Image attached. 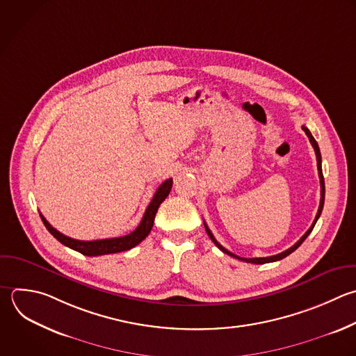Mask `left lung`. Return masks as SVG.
<instances>
[{"label": "left lung", "instance_id": "obj_1", "mask_svg": "<svg viewBox=\"0 0 356 356\" xmlns=\"http://www.w3.org/2000/svg\"><path fill=\"white\" fill-rule=\"evenodd\" d=\"M302 129L305 131V134L307 135V138H309V140H310V143H312V146H313V149H314V153H316V159H317V170H318V178H320V188H321V191H320V195H321V197H320V206H318V210H317V214H316V218H314V221H313V224L310 225V228L303 234V236L293 245V246H291L289 249H286V250H284V252H281V253H278V254H274V256H267V257H252V259H246V257H239V256H236V254H234V253H231L229 250H227L225 248H222L217 241H216V238L213 236V234H211V231L209 229V227L206 225V222H204V228H206V232H207V235L210 236V239L214 242V245L220 249V250H222L224 253H227V254H229V256H232V257H235V259H238V260H242V261H246V263H254V264H264V263H271V261H277V260H281V259H284V257H286L288 254H291L293 250H296L300 245H302V242L307 238V235L312 232V229H313V227H314V224H316V221L318 220V217H320V214H321V210H323V206H324V178H323V171H321V154H320V149H318V145H317V142L314 140V138L312 136V134H310V131L303 125L302 127Z\"/></svg>", "mask_w": 356, "mask_h": 356}]
</instances>
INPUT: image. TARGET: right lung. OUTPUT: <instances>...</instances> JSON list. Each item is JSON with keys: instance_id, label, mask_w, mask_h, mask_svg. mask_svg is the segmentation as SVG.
I'll return each instance as SVG.
<instances>
[{"instance_id": "right-lung-1", "label": "right lung", "mask_w": 356, "mask_h": 356, "mask_svg": "<svg viewBox=\"0 0 356 356\" xmlns=\"http://www.w3.org/2000/svg\"><path fill=\"white\" fill-rule=\"evenodd\" d=\"M172 188V178L165 179L159 189L156 191L152 202L149 203L143 218L140 221V224L136 227L135 231H132L131 234L125 235V236H118V238H108V239H97V241H78L74 238H70L64 234H61L60 231H57L54 227L50 225V222L40 214L46 228L49 229V232L57 239L60 241L63 245L85 254V256H102V254H108V253H118V252H124L128 249H132L134 246L139 245L152 231L153 222H154V217L156 213L160 207V204L164 202V199L168 196L170 191Z\"/></svg>"}]
</instances>
